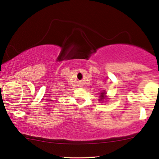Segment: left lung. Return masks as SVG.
<instances>
[{
    "instance_id": "1",
    "label": "left lung",
    "mask_w": 159,
    "mask_h": 159,
    "mask_svg": "<svg viewBox=\"0 0 159 159\" xmlns=\"http://www.w3.org/2000/svg\"><path fill=\"white\" fill-rule=\"evenodd\" d=\"M104 95H105V92H101V93H100V101H102V100L104 99Z\"/></svg>"
}]
</instances>
